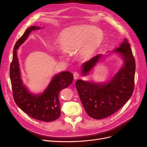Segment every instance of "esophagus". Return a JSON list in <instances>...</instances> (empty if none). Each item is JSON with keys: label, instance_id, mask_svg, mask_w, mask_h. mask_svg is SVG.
I'll return each instance as SVG.
<instances>
[{"label": "esophagus", "instance_id": "esophagus-1", "mask_svg": "<svg viewBox=\"0 0 147 147\" xmlns=\"http://www.w3.org/2000/svg\"><path fill=\"white\" fill-rule=\"evenodd\" d=\"M79 76H80V74H79V72H75L74 73V79H75V80H77V79L79 78Z\"/></svg>", "mask_w": 147, "mask_h": 147}]
</instances>
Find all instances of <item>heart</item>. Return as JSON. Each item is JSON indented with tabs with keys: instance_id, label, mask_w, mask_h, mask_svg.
<instances>
[{
	"instance_id": "b5f03b06",
	"label": "heart",
	"mask_w": 147,
	"mask_h": 147,
	"mask_svg": "<svg viewBox=\"0 0 147 147\" xmlns=\"http://www.w3.org/2000/svg\"><path fill=\"white\" fill-rule=\"evenodd\" d=\"M104 39L103 32L92 25H80L67 27L60 34L62 47L68 53L80 50L82 56L89 59L97 50Z\"/></svg>"
}]
</instances>
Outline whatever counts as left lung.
<instances>
[{
	"mask_svg": "<svg viewBox=\"0 0 147 147\" xmlns=\"http://www.w3.org/2000/svg\"><path fill=\"white\" fill-rule=\"evenodd\" d=\"M120 54L124 65L108 83L96 84L78 80L76 88L87 114L97 120L108 117L119 110L134 92L135 60L127 40L114 50ZM98 54L82 65V74L88 73L102 58Z\"/></svg>",
	"mask_w": 147,
	"mask_h": 147,
	"instance_id": "left-lung-1",
	"label": "left lung"
}]
</instances>
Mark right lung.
Listing matches in <instances>:
<instances>
[{"label": "right lung", "instance_id": "obj_1", "mask_svg": "<svg viewBox=\"0 0 147 147\" xmlns=\"http://www.w3.org/2000/svg\"><path fill=\"white\" fill-rule=\"evenodd\" d=\"M39 27L31 26L26 29L13 48L12 60L10 65V78L13 100L17 105L34 119L45 122L53 121L60 117V91L68 87L73 81V75L68 71L62 72L51 81L50 84L40 95L30 93L21 79L17 50L26 40L32 31L39 30Z\"/></svg>", "mask_w": 147, "mask_h": 147}]
</instances>
